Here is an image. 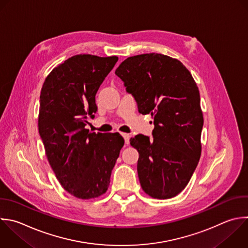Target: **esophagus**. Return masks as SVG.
Wrapping results in <instances>:
<instances>
[{"instance_id": "1", "label": "esophagus", "mask_w": 248, "mask_h": 248, "mask_svg": "<svg viewBox=\"0 0 248 248\" xmlns=\"http://www.w3.org/2000/svg\"><path fill=\"white\" fill-rule=\"evenodd\" d=\"M121 136L124 138L125 143H126V144H129V143H130V135H129V134H126V133H122Z\"/></svg>"}]
</instances>
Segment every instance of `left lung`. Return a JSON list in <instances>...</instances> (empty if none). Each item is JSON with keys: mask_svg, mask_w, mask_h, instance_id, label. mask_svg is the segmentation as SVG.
Masks as SVG:
<instances>
[{"mask_svg": "<svg viewBox=\"0 0 248 248\" xmlns=\"http://www.w3.org/2000/svg\"><path fill=\"white\" fill-rule=\"evenodd\" d=\"M139 112L154 118L153 140L138 135L130 143L139 151L142 190L165 200L178 195L199 163L203 125L199 88L177 59L158 53L127 58L115 71Z\"/></svg>", "mask_w": 248, "mask_h": 248, "instance_id": "left-lung-1", "label": "left lung"}]
</instances>
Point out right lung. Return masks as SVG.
Listing matches in <instances>:
<instances>
[{
    "label": "right lung",
    "instance_id": "right-lung-1",
    "mask_svg": "<svg viewBox=\"0 0 248 248\" xmlns=\"http://www.w3.org/2000/svg\"><path fill=\"white\" fill-rule=\"evenodd\" d=\"M117 56L75 55L46 77L40 97L39 133L57 179L71 195L94 199L105 194L124 145L118 134L85 128L98 108L96 93Z\"/></svg>",
    "mask_w": 248,
    "mask_h": 248
}]
</instances>
